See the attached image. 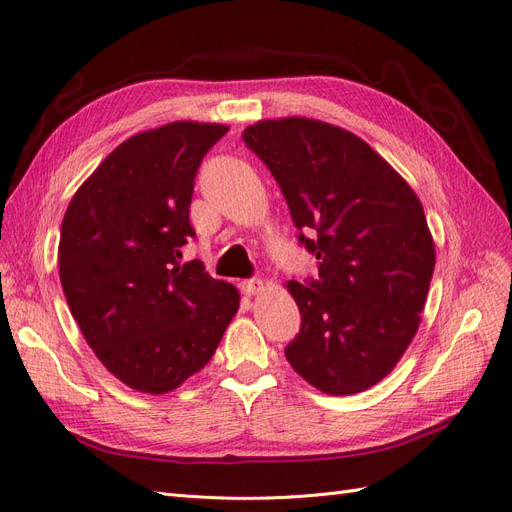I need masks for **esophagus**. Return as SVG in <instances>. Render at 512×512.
Masks as SVG:
<instances>
[{
    "label": "esophagus",
    "instance_id": "obj_1",
    "mask_svg": "<svg viewBox=\"0 0 512 512\" xmlns=\"http://www.w3.org/2000/svg\"><path fill=\"white\" fill-rule=\"evenodd\" d=\"M243 292L247 294V297H256V294H260L262 290H265V282L258 280V277H254V280H247L241 284Z\"/></svg>",
    "mask_w": 512,
    "mask_h": 512
}]
</instances>
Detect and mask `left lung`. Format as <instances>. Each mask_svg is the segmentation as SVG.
Here are the masks:
<instances>
[{
	"mask_svg": "<svg viewBox=\"0 0 512 512\" xmlns=\"http://www.w3.org/2000/svg\"><path fill=\"white\" fill-rule=\"evenodd\" d=\"M243 141L267 164L318 280L286 284L301 331L286 348L327 395L367 391L393 371L421 324L436 245L421 200L363 138L318 119H265Z\"/></svg>",
	"mask_w": 512,
	"mask_h": 512,
	"instance_id": "obj_1",
	"label": "left lung"
}]
</instances>
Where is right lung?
I'll return each instance as SVG.
<instances>
[{"label":"right lung","instance_id":"right-lung-1","mask_svg":"<svg viewBox=\"0 0 512 512\" xmlns=\"http://www.w3.org/2000/svg\"><path fill=\"white\" fill-rule=\"evenodd\" d=\"M222 123L173 121L138 132L102 160L61 222L59 280L100 363L130 389L175 391L203 369L241 294L203 262L181 265L190 203Z\"/></svg>","mask_w":512,"mask_h":512}]
</instances>
